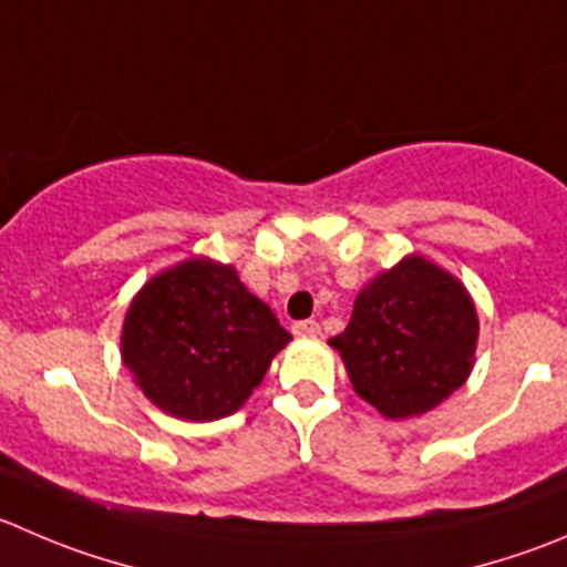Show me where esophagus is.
Here are the masks:
<instances>
[{"label":"esophagus","instance_id":"1","mask_svg":"<svg viewBox=\"0 0 567 567\" xmlns=\"http://www.w3.org/2000/svg\"><path fill=\"white\" fill-rule=\"evenodd\" d=\"M295 333H298V337H320V326H317L315 320H303L295 326Z\"/></svg>","mask_w":567,"mask_h":567}]
</instances>
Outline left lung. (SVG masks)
I'll list each match as a JSON object with an SVG mask.
<instances>
[{
	"label": "left lung",
	"instance_id": "8db88e82",
	"mask_svg": "<svg viewBox=\"0 0 567 567\" xmlns=\"http://www.w3.org/2000/svg\"><path fill=\"white\" fill-rule=\"evenodd\" d=\"M328 344L355 395L379 414L420 417L449 401L476 364V303L454 272L409 252L355 295L348 328Z\"/></svg>",
	"mask_w": 567,
	"mask_h": 567
}]
</instances>
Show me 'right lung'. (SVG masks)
<instances>
[{"mask_svg": "<svg viewBox=\"0 0 567 567\" xmlns=\"http://www.w3.org/2000/svg\"><path fill=\"white\" fill-rule=\"evenodd\" d=\"M289 339L234 264L188 256L133 295L122 364L161 412L208 423L245 406Z\"/></svg>", "mask_w": 567, "mask_h": 567, "instance_id": "add662e5", "label": "right lung"}]
</instances>
